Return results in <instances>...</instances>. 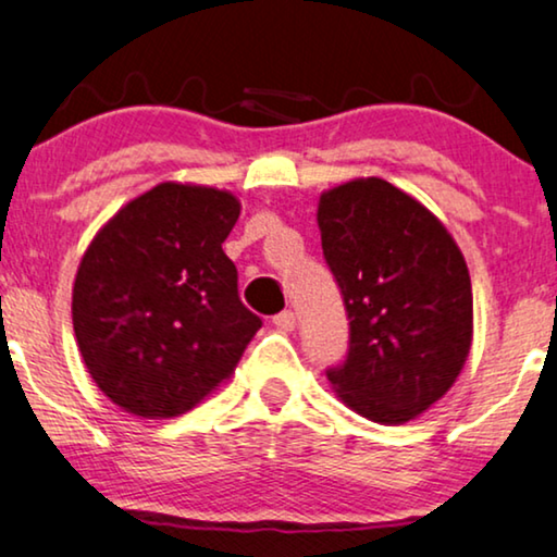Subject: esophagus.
Instances as JSON below:
<instances>
[{
    "mask_svg": "<svg viewBox=\"0 0 557 557\" xmlns=\"http://www.w3.org/2000/svg\"><path fill=\"white\" fill-rule=\"evenodd\" d=\"M273 324H276L281 332H294V326H296V314H294L292 309L281 311V314L273 317Z\"/></svg>",
    "mask_w": 557,
    "mask_h": 557,
    "instance_id": "34e87169",
    "label": "esophagus"
}]
</instances>
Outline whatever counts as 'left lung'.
Segmentation results:
<instances>
[{"label":"left lung","instance_id":"1","mask_svg":"<svg viewBox=\"0 0 557 557\" xmlns=\"http://www.w3.org/2000/svg\"><path fill=\"white\" fill-rule=\"evenodd\" d=\"M317 223L349 317L347 360L326 377L368 421H413L444 398L469 357L467 261L425 205L380 177L326 189Z\"/></svg>","mask_w":557,"mask_h":557}]
</instances>
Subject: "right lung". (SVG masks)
Listing matches in <instances>:
<instances>
[{
  "label": "right lung",
  "mask_w": 557,
  "mask_h": 557,
  "mask_svg": "<svg viewBox=\"0 0 557 557\" xmlns=\"http://www.w3.org/2000/svg\"><path fill=\"white\" fill-rule=\"evenodd\" d=\"M238 215L227 189L162 182L126 202L83 253L75 339L98 391L126 413L159 421L193 410L261 330L223 250Z\"/></svg>",
  "instance_id": "right-lung-1"
}]
</instances>
